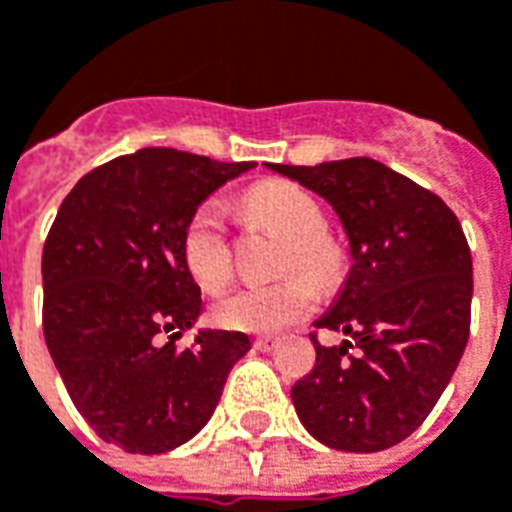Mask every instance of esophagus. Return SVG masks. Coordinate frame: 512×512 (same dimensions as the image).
Segmentation results:
<instances>
[{"instance_id":"esophagus-1","label":"esophagus","mask_w":512,"mask_h":512,"mask_svg":"<svg viewBox=\"0 0 512 512\" xmlns=\"http://www.w3.org/2000/svg\"><path fill=\"white\" fill-rule=\"evenodd\" d=\"M252 345H255L257 351H263V354H266V351H274V348H277V340H274V337H257Z\"/></svg>"}]
</instances>
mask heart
<instances>
[{
	"label": "heart",
	"instance_id": "b5f03b06",
	"mask_svg": "<svg viewBox=\"0 0 512 512\" xmlns=\"http://www.w3.org/2000/svg\"><path fill=\"white\" fill-rule=\"evenodd\" d=\"M249 219L274 227L288 238L282 271H293L279 282L244 285L213 307V321L233 332L268 334L307 318L315 307L318 279L326 282L337 271V249L321 233L323 213L318 200L288 180H263L241 197ZM183 260L194 282L208 293L222 290L233 277V255L224 233L219 202H202L183 227ZM305 274L301 275L300 271Z\"/></svg>",
	"mask_w": 512,
	"mask_h": 512
}]
</instances>
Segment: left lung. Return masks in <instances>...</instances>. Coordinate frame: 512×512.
Returning <instances> with one entry per match:
<instances>
[{"label": "left lung", "mask_w": 512, "mask_h": 512, "mask_svg": "<svg viewBox=\"0 0 512 512\" xmlns=\"http://www.w3.org/2000/svg\"><path fill=\"white\" fill-rule=\"evenodd\" d=\"M332 205L351 271L318 329L315 367L293 406L315 439L343 452L395 447L425 422L469 340L472 252L458 216L433 191L373 158L318 167L271 164Z\"/></svg>", "instance_id": "left-lung-1"}]
</instances>
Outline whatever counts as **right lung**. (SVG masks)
Returning <instances> with one entry per match:
<instances>
[{
	"label": "right lung",
	"instance_id": "right-lung-1",
	"mask_svg": "<svg viewBox=\"0 0 512 512\" xmlns=\"http://www.w3.org/2000/svg\"><path fill=\"white\" fill-rule=\"evenodd\" d=\"M252 167L142 147L87 172L62 200L43 246V334L73 406L109 444L139 455L180 447L249 351L244 332L202 329L183 351L175 340L202 312L183 227Z\"/></svg>",
	"mask_w": 512,
	"mask_h": 512
}]
</instances>
